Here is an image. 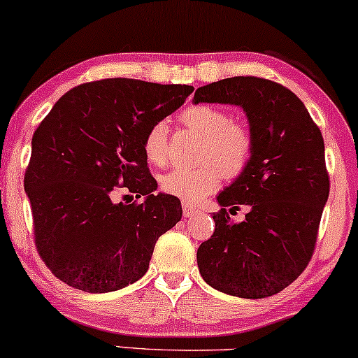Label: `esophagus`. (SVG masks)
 Segmentation results:
<instances>
[{"label":"esophagus","instance_id":"34e87169","mask_svg":"<svg viewBox=\"0 0 358 358\" xmlns=\"http://www.w3.org/2000/svg\"><path fill=\"white\" fill-rule=\"evenodd\" d=\"M197 212H199L197 207L189 206V203H182V213H184L185 219H189V217H194Z\"/></svg>","mask_w":358,"mask_h":358}]
</instances>
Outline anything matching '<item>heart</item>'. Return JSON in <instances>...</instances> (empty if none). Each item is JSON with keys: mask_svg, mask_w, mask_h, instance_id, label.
I'll return each mask as SVG.
<instances>
[{"mask_svg": "<svg viewBox=\"0 0 358 358\" xmlns=\"http://www.w3.org/2000/svg\"><path fill=\"white\" fill-rule=\"evenodd\" d=\"M179 123L202 136L201 168H176L162 176L166 194L184 202H199L220 185L222 176L234 179L243 173L253 152V138L243 123L234 122L219 106L199 103L180 111ZM146 159L162 166L168 159V124L157 122L143 139Z\"/></svg>", "mask_w": 358, "mask_h": 358, "instance_id": "obj_1", "label": "heart"}]
</instances>
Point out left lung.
<instances>
[{"label":"left lung","instance_id":"1","mask_svg":"<svg viewBox=\"0 0 358 358\" xmlns=\"http://www.w3.org/2000/svg\"><path fill=\"white\" fill-rule=\"evenodd\" d=\"M192 101L241 106L253 138L248 166L217 196L222 208L197 250L199 271L225 294L268 298L289 286L314 253L329 197L322 133L289 88L266 78H224L197 88ZM241 205L249 213L235 224L228 212Z\"/></svg>","mask_w":358,"mask_h":358}]
</instances>
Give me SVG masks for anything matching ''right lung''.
Listing matches in <instances>:
<instances>
[{
  "instance_id": "add662e5",
  "label": "right lung",
  "mask_w": 358,
  "mask_h": 358,
  "mask_svg": "<svg viewBox=\"0 0 358 358\" xmlns=\"http://www.w3.org/2000/svg\"><path fill=\"white\" fill-rule=\"evenodd\" d=\"M192 92L134 78L82 83L36 129L24 189L37 252L60 281L110 292L145 276L157 238L182 208L178 197L155 194L143 139ZM117 187L145 201L115 203Z\"/></svg>"
}]
</instances>
